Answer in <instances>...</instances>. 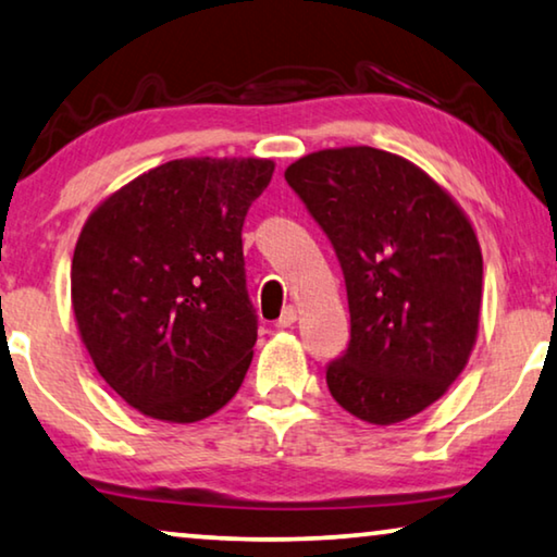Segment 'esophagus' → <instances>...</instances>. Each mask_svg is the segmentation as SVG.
I'll return each mask as SVG.
<instances>
[{
    "mask_svg": "<svg viewBox=\"0 0 557 557\" xmlns=\"http://www.w3.org/2000/svg\"><path fill=\"white\" fill-rule=\"evenodd\" d=\"M297 320V310L295 308H285L282 310V315L277 318V327H289Z\"/></svg>",
    "mask_w": 557,
    "mask_h": 557,
    "instance_id": "obj_1",
    "label": "esophagus"
}]
</instances>
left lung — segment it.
Wrapping results in <instances>:
<instances>
[{
	"label": "left lung",
	"instance_id": "left-lung-1",
	"mask_svg": "<svg viewBox=\"0 0 557 557\" xmlns=\"http://www.w3.org/2000/svg\"><path fill=\"white\" fill-rule=\"evenodd\" d=\"M323 226L348 289L350 343L331 396L391 426L438 401L480 331L482 249L465 209L426 171L371 146L325 148L285 171Z\"/></svg>",
	"mask_w": 557,
	"mask_h": 557
}]
</instances>
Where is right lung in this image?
Here are the masks:
<instances>
[{"instance_id":"1","label":"right lung","mask_w":557,"mask_h":557,"mask_svg":"<svg viewBox=\"0 0 557 557\" xmlns=\"http://www.w3.org/2000/svg\"><path fill=\"white\" fill-rule=\"evenodd\" d=\"M270 159H176L90 211L70 295L103 381L144 417L194 424L237 394L257 341L242 224Z\"/></svg>"}]
</instances>
